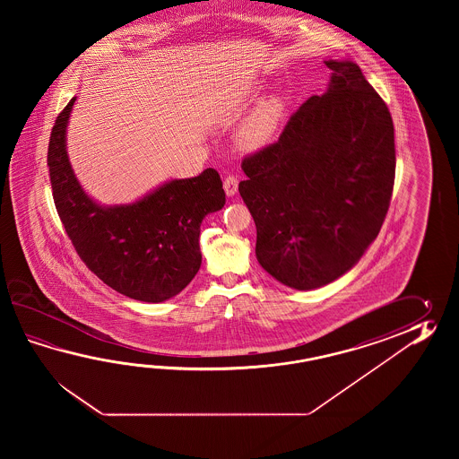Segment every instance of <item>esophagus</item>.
Instances as JSON below:
<instances>
[{
  "instance_id": "34e87169",
  "label": "esophagus",
  "mask_w": 459,
  "mask_h": 459,
  "mask_svg": "<svg viewBox=\"0 0 459 459\" xmlns=\"http://www.w3.org/2000/svg\"><path fill=\"white\" fill-rule=\"evenodd\" d=\"M223 188H225L226 195H236L238 194V178L234 176L226 177L225 180H223Z\"/></svg>"
}]
</instances>
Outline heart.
I'll use <instances>...</instances> for the list:
<instances>
[{"mask_svg": "<svg viewBox=\"0 0 459 459\" xmlns=\"http://www.w3.org/2000/svg\"><path fill=\"white\" fill-rule=\"evenodd\" d=\"M285 103L281 97L273 95L263 100L253 111L244 117L238 137L246 149H261L269 144L282 123Z\"/></svg>", "mask_w": 459, "mask_h": 459, "instance_id": "1", "label": "heart"}]
</instances>
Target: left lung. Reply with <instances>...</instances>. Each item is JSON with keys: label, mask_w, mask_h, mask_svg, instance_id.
I'll return each mask as SVG.
<instances>
[{"label": "left lung", "mask_w": 459, "mask_h": 459, "mask_svg": "<svg viewBox=\"0 0 459 459\" xmlns=\"http://www.w3.org/2000/svg\"><path fill=\"white\" fill-rule=\"evenodd\" d=\"M325 64L326 91L293 113L277 143L241 164L255 257L295 290L320 289L358 264L381 231L395 177L389 108L358 64Z\"/></svg>", "instance_id": "obj_1"}]
</instances>
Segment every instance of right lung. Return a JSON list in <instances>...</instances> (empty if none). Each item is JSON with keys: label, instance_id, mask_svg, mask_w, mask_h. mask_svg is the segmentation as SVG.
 Segmentation results:
<instances>
[{"label": "right lung", "instance_id": "obj_1", "mask_svg": "<svg viewBox=\"0 0 459 459\" xmlns=\"http://www.w3.org/2000/svg\"><path fill=\"white\" fill-rule=\"evenodd\" d=\"M72 98L52 127L50 186L62 225L82 261L113 290L139 302H166L182 292L200 264V225L225 206L215 169L172 178L131 204L101 205L80 186L67 154Z\"/></svg>", "mask_w": 459, "mask_h": 459}]
</instances>
